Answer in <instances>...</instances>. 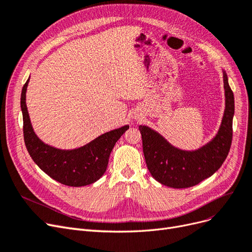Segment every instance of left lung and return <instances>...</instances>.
I'll use <instances>...</instances> for the list:
<instances>
[{
	"mask_svg": "<svg viewBox=\"0 0 252 252\" xmlns=\"http://www.w3.org/2000/svg\"><path fill=\"white\" fill-rule=\"evenodd\" d=\"M225 111L218 134L213 140L194 152L172 146L154 129L140 126L143 154L153 178L175 189L189 188L215 173L225 161L232 140V118L235 113L234 92L223 71Z\"/></svg>",
	"mask_w": 252,
	"mask_h": 252,
	"instance_id": "1",
	"label": "left lung"
}]
</instances>
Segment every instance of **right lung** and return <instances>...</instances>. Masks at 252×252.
Wrapping results in <instances>:
<instances>
[{"label": "right lung", "mask_w": 252, "mask_h": 252, "mask_svg": "<svg viewBox=\"0 0 252 252\" xmlns=\"http://www.w3.org/2000/svg\"><path fill=\"white\" fill-rule=\"evenodd\" d=\"M28 83L29 79L22 90L21 107L24 140L33 161L53 180L70 187H82L99 180L106 172L112 150L128 126L102 134L77 150L64 151L44 144L34 133L28 113L26 105Z\"/></svg>", "instance_id": "obj_1"}]
</instances>
